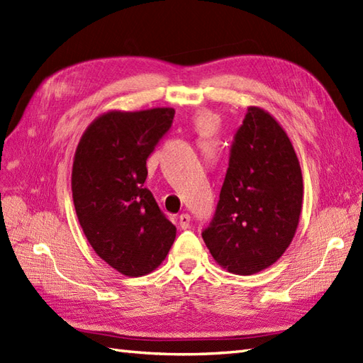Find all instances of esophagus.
<instances>
[{"mask_svg": "<svg viewBox=\"0 0 363 363\" xmlns=\"http://www.w3.org/2000/svg\"><path fill=\"white\" fill-rule=\"evenodd\" d=\"M179 227L182 230H187L190 227V215H187V213H182L179 216Z\"/></svg>", "mask_w": 363, "mask_h": 363, "instance_id": "1", "label": "esophagus"}]
</instances>
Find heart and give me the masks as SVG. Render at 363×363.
Masks as SVG:
<instances>
[{"label": "heart", "instance_id": "b5f03b06", "mask_svg": "<svg viewBox=\"0 0 363 363\" xmlns=\"http://www.w3.org/2000/svg\"><path fill=\"white\" fill-rule=\"evenodd\" d=\"M196 128H198V132L202 135H207V133L213 132V130L216 128V118L211 113H207V111L206 113H201L196 118Z\"/></svg>", "mask_w": 363, "mask_h": 363}]
</instances>
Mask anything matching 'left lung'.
<instances>
[{
	"instance_id": "1",
	"label": "left lung",
	"mask_w": 363,
	"mask_h": 363,
	"mask_svg": "<svg viewBox=\"0 0 363 363\" xmlns=\"http://www.w3.org/2000/svg\"><path fill=\"white\" fill-rule=\"evenodd\" d=\"M302 198V172L290 138L268 111L248 107L203 242L230 273L262 272L291 244Z\"/></svg>"
}]
</instances>
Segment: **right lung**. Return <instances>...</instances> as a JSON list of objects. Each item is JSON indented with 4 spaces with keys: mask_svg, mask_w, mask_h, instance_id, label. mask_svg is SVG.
<instances>
[{
    "mask_svg": "<svg viewBox=\"0 0 363 363\" xmlns=\"http://www.w3.org/2000/svg\"><path fill=\"white\" fill-rule=\"evenodd\" d=\"M173 118L170 107L107 111L77 147L72 194L79 225L95 253L121 274L152 273L174 242L176 227L144 187L147 157Z\"/></svg>",
    "mask_w": 363,
    "mask_h": 363,
    "instance_id": "right-lung-1",
    "label": "right lung"
}]
</instances>
